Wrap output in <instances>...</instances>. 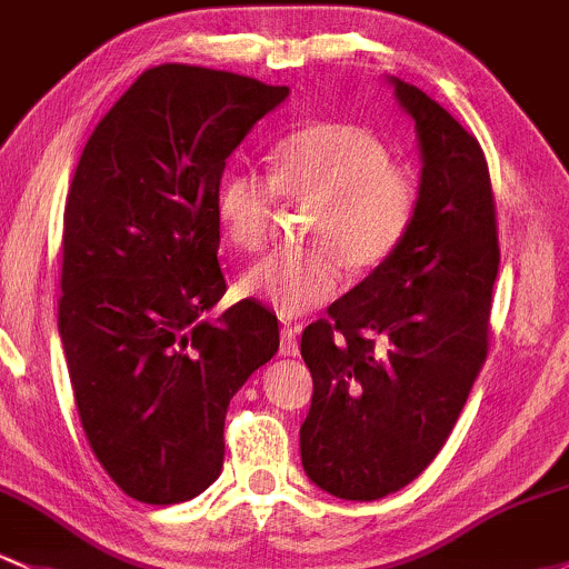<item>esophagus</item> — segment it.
I'll list each match as a JSON object with an SVG mask.
<instances>
[{"label": "esophagus", "instance_id": "34e87169", "mask_svg": "<svg viewBox=\"0 0 569 569\" xmlns=\"http://www.w3.org/2000/svg\"><path fill=\"white\" fill-rule=\"evenodd\" d=\"M279 352L287 358L298 356V339L292 328H282V336H279Z\"/></svg>", "mask_w": 569, "mask_h": 569}]
</instances>
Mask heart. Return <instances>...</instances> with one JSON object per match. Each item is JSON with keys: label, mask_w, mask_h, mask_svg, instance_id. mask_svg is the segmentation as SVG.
Masks as SVG:
<instances>
[{"label": "heart", "mask_w": 569, "mask_h": 569, "mask_svg": "<svg viewBox=\"0 0 569 569\" xmlns=\"http://www.w3.org/2000/svg\"><path fill=\"white\" fill-rule=\"evenodd\" d=\"M279 198L311 203V243L254 262L238 279V292L290 320L326 307L339 292L341 260L369 271L393 258L418 213L412 176L396 168L375 132L350 121H315L279 140L271 176L228 170L213 194V217L236 249L258 252Z\"/></svg>", "instance_id": "1"}]
</instances>
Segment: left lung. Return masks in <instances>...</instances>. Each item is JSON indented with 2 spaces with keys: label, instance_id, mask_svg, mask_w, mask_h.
<instances>
[{
  "label": "left lung",
  "instance_id": "1",
  "mask_svg": "<svg viewBox=\"0 0 569 569\" xmlns=\"http://www.w3.org/2000/svg\"><path fill=\"white\" fill-rule=\"evenodd\" d=\"M388 81L418 132L412 233L301 336L315 382L303 472L350 502L399 491L442 450L486 360L499 271L480 143L426 91Z\"/></svg>",
  "mask_w": 569,
  "mask_h": 569
}]
</instances>
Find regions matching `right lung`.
<instances>
[{
	"instance_id": "add662e5",
	"label": "right lung",
	"mask_w": 569,
	"mask_h": 569,
	"mask_svg": "<svg viewBox=\"0 0 569 569\" xmlns=\"http://www.w3.org/2000/svg\"><path fill=\"white\" fill-rule=\"evenodd\" d=\"M290 89L160 64L83 146L62 236V336L97 461L127 497L179 505L222 472L224 415L279 350V322L224 296L213 194L228 157Z\"/></svg>"
}]
</instances>
